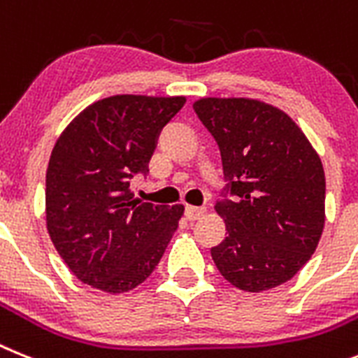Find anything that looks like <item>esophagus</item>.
<instances>
[{"instance_id":"34e87169","label":"esophagus","mask_w":358,"mask_h":358,"mask_svg":"<svg viewBox=\"0 0 358 358\" xmlns=\"http://www.w3.org/2000/svg\"><path fill=\"white\" fill-rule=\"evenodd\" d=\"M205 214V207H194V205H187L185 207V217L189 222H194V220H200Z\"/></svg>"}]
</instances>
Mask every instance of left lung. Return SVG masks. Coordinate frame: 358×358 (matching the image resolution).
Listing matches in <instances>:
<instances>
[{
    "instance_id": "obj_1",
    "label": "left lung",
    "mask_w": 358,
    "mask_h": 358,
    "mask_svg": "<svg viewBox=\"0 0 358 358\" xmlns=\"http://www.w3.org/2000/svg\"><path fill=\"white\" fill-rule=\"evenodd\" d=\"M192 108L217 142L227 182L214 207L227 236L210 256L239 290L279 287L306 265L324 229L321 158L299 126L265 102L207 97Z\"/></svg>"
}]
</instances>
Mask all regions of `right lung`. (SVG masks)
Masks as SVG:
<instances>
[{"instance_id": "add662e5", "label": "right lung", "mask_w": 358, "mask_h": 358, "mask_svg": "<svg viewBox=\"0 0 358 358\" xmlns=\"http://www.w3.org/2000/svg\"><path fill=\"white\" fill-rule=\"evenodd\" d=\"M185 97L115 95L68 124L46 169V229L68 268L108 294L153 273L183 205L136 200L129 180L148 175L158 135Z\"/></svg>"}]
</instances>
